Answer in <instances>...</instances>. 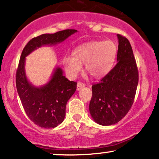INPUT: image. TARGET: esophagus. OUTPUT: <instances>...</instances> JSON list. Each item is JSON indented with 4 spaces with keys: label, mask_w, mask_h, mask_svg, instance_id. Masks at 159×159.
I'll use <instances>...</instances> for the list:
<instances>
[{
    "label": "esophagus",
    "mask_w": 159,
    "mask_h": 159,
    "mask_svg": "<svg viewBox=\"0 0 159 159\" xmlns=\"http://www.w3.org/2000/svg\"><path fill=\"white\" fill-rule=\"evenodd\" d=\"M84 87H85V84L82 83V82H80V81H78L77 83V89H78V90H80L81 88H83Z\"/></svg>",
    "instance_id": "34e87169"
}]
</instances>
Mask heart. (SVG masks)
Here are the masks:
<instances>
[{"instance_id":"heart-1","label":"heart","mask_w":159,"mask_h":159,"mask_svg":"<svg viewBox=\"0 0 159 159\" xmlns=\"http://www.w3.org/2000/svg\"><path fill=\"white\" fill-rule=\"evenodd\" d=\"M117 52L118 45L112 40L90 41L76 47L72 55H66L63 65L70 78L76 77L84 64L86 71L93 78H100L110 71Z\"/></svg>"}]
</instances>
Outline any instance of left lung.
Segmentation results:
<instances>
[{"mask_svg": "<svg viewBox=\"0 0 159 159\" xmlns=\"http://www.w3.org/2000/svg\"><path fill=\"white\" fill-rule=\"evenodd\" d=\"M117 36V64L92 86L89 112L94 121L103 126L118 123L127 114L139 83V70L129 41L123 35Z\"/></svg>", "mask_w": 159, "mask_h": 159, "instance_id": "left-lung-1", "label": "left lung"}]
</instances>
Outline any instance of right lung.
Masks as SVG:
<instances>
[{"label": "right lung", "mask_w": 159, "mask_h": 159, "mask_svg": "<svg viewBox=\"0 0 159 159\" xmlns=\"http://www.w3.org/2000/svg\"><path fill=\"white\" fill-rule=\"evenodd\" d=\"M75 30H65L54 34H43L33 38L23 49L16 71V87L26 115L34 124L43 128H54L64 121L66 105L74 94L77 83L63 75L60 67L55 69L47 84L36 87L28 81L25 73V59L38 47L54 45L66 40Z\"/></svg>", "instance_id": "obj_1"}]
</instances>
